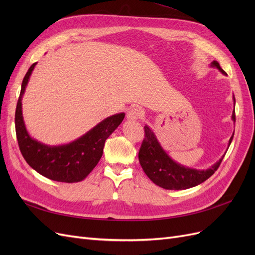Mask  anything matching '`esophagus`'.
<instances>
[{
    "instance_id": "1",
    "label": "esophagus",
    "mask_w": 255,
    "mask_h": 255,
    "mask_svg": "<svg viewBox=\"0 0 255 255\" xmlns=\"http://www.w3.org/2000/svg\"><path fill=\"white\" fill-rule=\"evenodd\" d=\"M142 116H143V111L140 109V107L133 106L128 111L127 118L128 120H138V119H140Z\"/></svg>"
}]
</instances>
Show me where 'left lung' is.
I'll use <instances>...</instances> for the list:
<instances>
[{
    "instance_id": "obj_1",
    "label": "left lung",
    "mask_w": 255,
    "mask_h": 255,
    "mask_svg": "<svg viewBox=\"0 0 255 255\" xmlns=\"http://www.w3.org/2000/svg\"><path fill=\"white\" fill-rule=\"evenodd\" d=\"M211 67L218 69L222 74L227 75L218 61H212ZM233 101L235 105L234 96ZM232 120L235 123V111L232 114ZM144 139L140 146L139 153H138L139 163L149 179L157 186L165 189L182 190L197 186L215 173L225 157V155H222L218 161H216L214 165L205 170L189 168L176 163L168 155V153L160 145L156 135L148 126H144ZM233 136L234 134L231 136L228 146H230L232 142Z\"/></svg>"
}]
</instances>
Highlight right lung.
<instances>
[{"label": "right lung", "instance_id": "add662e5", "mask_svg": "<svg viewBox=\"0 0 255 255\" xmlns=\"http://www.w3.org/2000/svg\"><path fill=\"white\" fill-rule=\"evenodd\" d=\"M37 63L29 67L21 85L14 123L19 148L26 163L50 180L74 183L84 180L102 157L105 140L126 117L119 113L99 122L87 133L69 143L51 145L38 141L27 132L22 114V98Z\"/></svg>", "mask_w": 255, "mask_h": 255}]
</instances>
